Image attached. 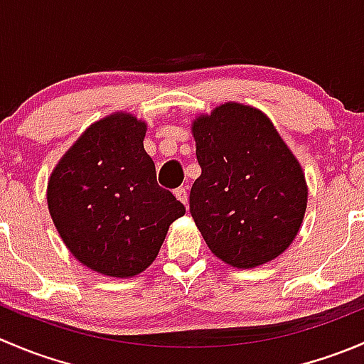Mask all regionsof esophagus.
Returning <instances> with one entry per match:
<instances>
[{"label":"esophagus","instance_id":"34e87169","mask_svg":"<svg viewBox=\"0 0 364 364\" xmlns=\"http://www.w3.org/2000/svg\"><path fill=\"white\" fill-rule=\"evenodd\" d=\"M174 196L178 197V200H181V203L185 204L186 208H188V192H186V188H183V186H181V188L176 190Z\"/></svg>","mask_w":364,"mask_h":364}]
</instances>
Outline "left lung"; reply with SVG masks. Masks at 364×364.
Wrapping results in <instances>:
<instances>
[{"label": "left lung", "mask_w": 364, "mask_h": 364, "mask_svg": "<svg viewBox=\"0 0 364 364\" xmlns=\"http://www.w3.org/2000/svg\"><path fill=\"white\" fill-rule=\"evenodd\" d=\"M199 178L190 213L209 250L237 269L277 259L299 232L303 168L269 117L227 102L192 123Z\"/></svg>", "instance_id": "obj_1"}]
</instances>
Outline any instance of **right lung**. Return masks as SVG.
Instances as JSON below:
<instances>
[{
    "mask_svg": "<svg viewBox=\"0 0 364 364\" xmlns=\"http://www.w3.org/2000/svg\"><path fill=\"white\" fill-rule=\"evenodd\" d=\"M146 123L116 112L91 124L53 171L47 204L79 262L130 278L159 255L168 225L185 205L156 183L144 149Z\"/></svg>",
    "mask_w": 364,
    "mask_h": 364,
    "instance_id": "1",
    "label": "right lung"
}]
</instances>
